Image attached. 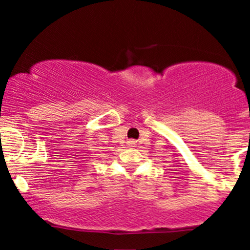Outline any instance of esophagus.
<instances>
[{
  "label": "esophagus",
  "mask_w": 250,
  "mask_h": 250,
  "mask_svg": "<svg viewBox=\"0 0 250 250\" xmlns=\"http://www.w3.org/2000/svg\"><path fill=\"white\" fill-rule=\"evenodd\" d=\"M135 141H129V146H134Z\"/></svg>",
  "instance_id": "obj_1"
}]
</instances>
